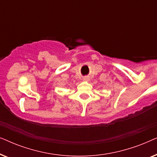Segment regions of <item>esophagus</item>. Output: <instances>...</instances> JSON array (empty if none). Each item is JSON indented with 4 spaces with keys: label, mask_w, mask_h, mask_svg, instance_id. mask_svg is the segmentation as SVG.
Returning a JSON list of instances; mask_svg holds the SVG:
<instances>
[{
    "label": "esophagus",
    "mask_w": 157,
    "mask_h": 157,
    "mask_svg": "<svg viewBox=\"0 0 157 157\" xmlns=\"http://www.w3.org/2000/svg\"><path fill=\"white\" fill-rule=\"evenodd\" d=\"M83 80L86 81H87L89 80V78H88V77H84V78H83Z\"/></svg>",
    "instance_id": "34e87169"
}]
</instances>
